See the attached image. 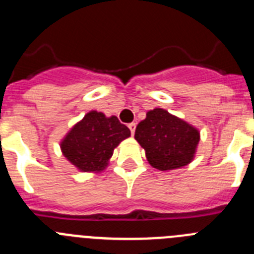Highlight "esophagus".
Listing matches in <instances>:
<instances>
[{
	"label": "esophagus",
	"mask_w": 254,
	"mask_h": 254,
	"mask_svg": "<svg viewBox=\"0 0 254 254\" xmlns=\"http://www.w3.org/2000/svg\"><path fill=\"white\" fill-rule=\"evenodd\" d=\"M128 128L131 129V133H132V136H133L134 129H136V123H129V125H128Z\"/></svg>",
	"instance_id": "esophagus-1"
}]
</instances>
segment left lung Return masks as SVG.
I'll list each match as a JSON object with an SVG mask.
<instances>
[{
  "instance_id": "obj_1",
  "label": "left lung",
  "mask_w": 254,
  "mask_h": 254,
  "mask_svg": "<svg viewBox=\"0 0 254 254\" xmlns=\"http://www.w3.org/2000/svg\"><path fill=\"white\" fill-rule=\"evenodd\" d=\"M134 138L146 152L150 165L159 170L182 168L193 160L198 129L161 108L147 112L136 127Z\"/></svg>"
}]
</instances>
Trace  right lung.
Listing matches in <instances>:
<instances>
[{
	"label": "right lung",
	"mask_w": 254,
	"mask_h": 254,
	"mask_svg": "<svg viewBox=\"0 0 254 254\" xmlns=\"http://www.w3.org/2000/svg\"><path fill=\"white\" fill-rule=\"evenodd\" d=\"M131 136L128 127L116 116L105 117L102 112L91 111L61 142V150L69 163L81 172H102L116 149Z\"/></svg>",
	"instance_id": "1"
}]
</instances>
